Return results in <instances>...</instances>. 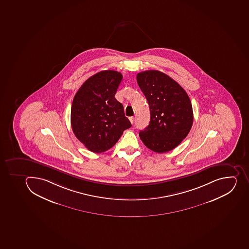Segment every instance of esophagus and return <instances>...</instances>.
Instances as JSON below:
<instances>
[{
	"label": "esophagus",
	"instance_id": "obj_1",
	"mask_svg": "<svg viewBox=\"0 0 249 249\" xmlns=\"http://www.w3.org/2000/svg\"><path fill=\"white\" fill-rule=\"evenodd\" d=\"M129 121L131 123L133 124L134 123V117H129Z\"/></svg>",
	"mask_w": 249,
	"mask_h": 249
}]
</instances>
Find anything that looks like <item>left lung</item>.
I'll return each instance as SVG.
<instances>
[{
	"instance_id": "left-lung-1",
	"label": "left lung",
	"mask_w": 249,
	"mask_h": 249,
	"mask_svg": "<svg viewBox=\"0 0 249 249\" xmlns=\"http://www.w3.org/2000/svg\"><path fill=\"white\" fill-rule=\"evenodd\" d=\"M136 80L149 105V124L140 131L145 146L157 153L174 149L186 138L194 120L188 94L177 82L159 71H145Z\"/></svg>"
}]
</instances>
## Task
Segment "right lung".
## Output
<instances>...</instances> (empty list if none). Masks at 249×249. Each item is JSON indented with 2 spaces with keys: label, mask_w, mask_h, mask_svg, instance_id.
I'll return each instance as SVG.
<instances>
[{
  "label": "right lung",
  "mask_w": 249,
  "mask_h": 249,
  "mask_svg": "<svg viewBox=\"0 0 249 249\" xmlns=\"http://www.w3.org/2000/svg\"><path fill=\"white\" fill-rule=\"evenodd\" d=\"M123 76L102 71L82 85L72 102L71 122L78 141L94 153L110 149L132 124L115 94Z\"/></svg>",
  "instance_id": "right-lung-1"
}]
</instances>
